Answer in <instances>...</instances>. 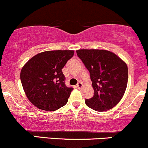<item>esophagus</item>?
Masks as SVG:
<instances>
[{
    "label": "esophagus",
    "instance_id": "1",
    "mask_svg": "<svg viewBox=\"0 0 148 148\" xmlns=\"http://www.w3.org/2000/svg\"><path fill=\"white\" fill-rule=\"evenodd\" d=\"M77 88H79V89H82L83 88V84H82V83H81V82L78 83L77 85Z\"/></svg>",
    "mask_w": 148,
    "mask_h": 148
}]
</instances>
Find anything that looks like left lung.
Instances as JSON below:
<instances>
[{"label": "left lung", "mask_w": 148, "mask_h": 148, "mask_svg": "<svg viewBox=\"0 0 148 148\" xmlns=\"http://www.w3.org/2000/svg\"><path fill=\"white\" fill-rule=\"evenodd\" d=\"M77 56L90 72L94 95L86 99L89 108L107 111L119 103L128 83L126 63L115 53L107 50L80 49Z\"/></svg>", "instance_id": "obj_1"}]
</instances>
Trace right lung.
Returning <instances> with one entry per match:
<instances>
[{"label":"right lung","mask_w":148,"mask_h":148,"mask_svg":"<svg viewBox=\"0 0 148 148\" xmlns=\"http://www.w3.org/2000/svg\"><path fill=\"white\" fill-rule=\"evenodd\" d=\"M74 50H48L32 57L22 67L20 79L26 96L35 107L55 111L65 105L72 88L64 84L62 69Z\"/></svg>","instance_id":"obj_1"}]
</instances>
